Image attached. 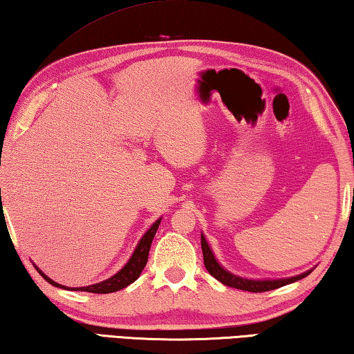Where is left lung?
Here are the masks:
<instances>
[{"mask_svg": "<svg viewBox=\"0 0 354 354\" xmlns=\"http://www.w3.org/2000/svg\"><path fill=\"white\" fill-rule=\"evenodd\" d=\"M201 248H203V257H204V266L207 269L209 274L212 277H215L218 281H221L223 285L230 286V288H236L241 289V291H249V292H265V291H271V289H277L289 283H294L300 279L310 275V271L300 275H295V277L291 279H281V280H248V279H241L236 277V275L227 272L226 269L221 268L218 265V261L215 260L214 254L209 248L207 241H205L204 235H201Z\"/></svg>", "mask_w": 354, "mask_h": 354, "instance_id": "1", "label": "left lung"}]
</instances>
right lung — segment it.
<instances>
[{"instance_id":"obj_1","label":"right lung","mask_w":354,"mask_h":354,"mask_svg":"<svg viewBox=\"0 0 354 354\" xmlns=\"http://www.w3.org/2000/svg\"><path fill=\"white\" fill-rule=\"evenodd\" d=\"M159 223H160V220H158L149 230H147V234L142 236V239H140L136 250L133 252L131 259L128 260L127 265L122 268L118 274H114L111 279H108L105 281H100V283L79 288L77 291H86V292H94V294H108V292H115V291H119V289H124L128 285H131L133 281L139 277L140 272H142V269L147 265L153 236H155V234H156ZM38 272L43 275V279L46 280L48 283L54 285L57 288H63L62 285L55 283L54 280H50L48 275H44L40 269H38Z\"/></svg>"}]
</instances>
